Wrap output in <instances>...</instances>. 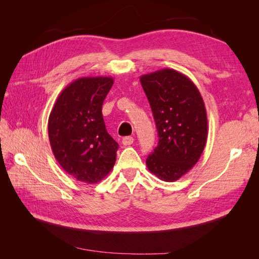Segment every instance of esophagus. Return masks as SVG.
Segmentation results:
<instances>
[{
  "instance_id": "obj_1",
  "label": "esophagus",
  "mask_w": 259,
  "mask_h": 259,
  "mask_svg": "<svg viewBox=\"0 0 259 259\" xmlns=\"http://www.w3.org/2000/svg\"><path fill=\"white\" fill-rule=\"evenodd\" d=\"M133 143H134V138L131 137V136H127V137H124L122 139V144L124 146H131L133 145Z\"/></svg>"
}]
</instances>
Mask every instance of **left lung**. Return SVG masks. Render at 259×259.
I'll use <instances>...</instances> for the list:
<instances>
[{"instance_id": "8db88e82", "label": "left lung", "mask_w": 259, "mask_h": 259, "mask_svg": "<svg viewBox=\"0 0 259 259\" xmlns=\"http://www.w3.org/2000/svg\"><path fill=\"white\" fill-rule=\"evenodd\" d=\"M158 130L159 143L146 160L150 173L176 182L200 159L207 139L204 101L195 84L174 69L140 76Z\"/></svg>"}]
</instances>
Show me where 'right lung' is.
Here are the masks:
<instances>
[{
    "label": "right lung",
    "mask_w": 259,
    "mask_h": 259,
    "mask_svg": "<svg viewBox=\"0 0 259 259\" xmlns=\"http://www.w3.org/2000/svg\"><path fill=\"white\" fill-rule=\"evenodd\" d=\"M111 76H84L62 90L49 117L55 159L69 175L97 184L114 166L119 145L108 134L103 104L113 85Z\"/></svg>",
    "instance_id": "add662e5"
}]
</instances>
